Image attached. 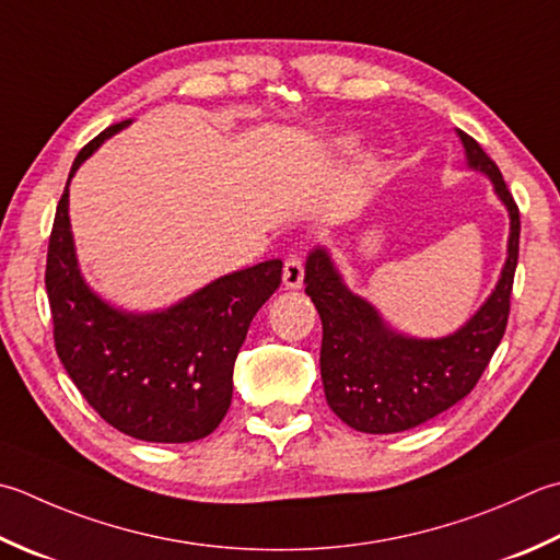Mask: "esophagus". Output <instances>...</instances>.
Returning a JSON list of instances; mask_svg holds the SVG:
<instances>
[{
	"label": "esophagus",
	"instance_id": "34e87169",
	"mask_svg": "<svg viewBox=\"0 0 560 560\" xmlns=\"http://www.w3.org/2000/svg\"><path fill=\"white\" fill-rule=\"evenodd\" d=\"M303 283V257L299 252H291L283 261V287L287 289H301Z\"/></svg>",
	"mask_w": 560,
	"mask_h": 560
}]
</instances>
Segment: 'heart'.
Masks as SVG:
<instances>
[{
    "instance_id": "obj_1",
    "label": "heart",
    "mask_w": 560,
    "mask_h": 560,
    "mask_svg": "<svg viewBox=\"0 0 560 560\" xmlns=\"http://www.w3.org/2000/svg\"><path fill=\"white\" fill-rule=\"evenodd\" d=\"M335 142H337L339 150L352 152V150H357V145H359V138H357L354 133H345V136H339Z\"/></svg>"
}]
</instances>
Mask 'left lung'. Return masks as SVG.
I'll return each instance as SVG.
<instances>
[{
	"mask_svg": "<svg viewBox=\"0 0 560 560\" xmlns=\"http://www.w3.org/2000/svg\"><path fill=\"white\" fill-rule=\"evenodd\" d=\"M456 133L468 167L486 174L510 213L508 259L498 287L464 327L436 339L396 332L374 305L347 289L325 247H315L305 261V293L323 320L325 398L337 418L359 432L412 430L464 400L505 335L520 257V208L498 164L464 130Z\"/></svg>",
	"mask_w": 560,
	"mask_h": 560,
	"instance_id": "obj_1",
	"label": "left lung"
}]
</instances>
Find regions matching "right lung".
Segmentation results:
<instances>
[{
  "label": "right lung",
  "instance_id": "add662e5",
  "mask_svg": "<svg viewBox=\"0 0 560 560\" xmlns=\"http://www.w3.org/2000/svg\"><path fill=\"white\" fill-rule=\"evenodd\" d=\"M74 158L55 211L46 289L55 349L84 400L142 442L184 444L211 434L233 400V366L252 317L281 283V259L215 279L158 313H128L96 295L80 271L70 230V179L106 138Z\"/></svg>",
  "mask_w": 560,
  "mask_h": 560
}]
</instances>
